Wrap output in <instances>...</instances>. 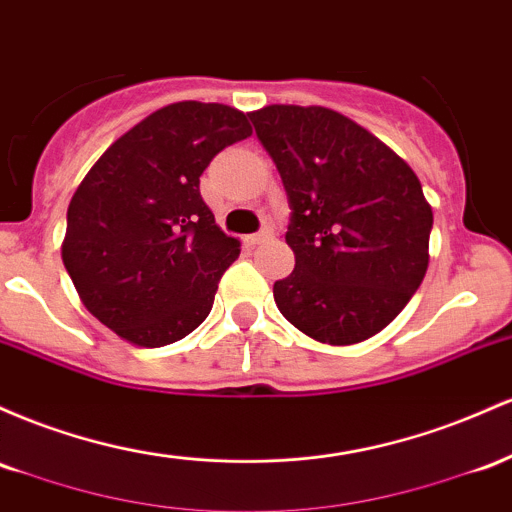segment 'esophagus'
<instances>
[{"label": "esophagus", "mask_w": 512, "mask_h": 512, "mask_svg": "<svg viewBox=\"0 0 512 512\" xmlns=\"http://www.w3.org/2000/svg\"><path fill=\"white\" fill-rule=\"evenodd\" d=\"M273 239V227H263L261 232L251 234V237H246V244L249 246H256V244H263V241H271Z\"/></svg>", "instance_id": "esophagus-1"}]
</instances>
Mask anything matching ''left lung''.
I'll use <instances>...</instances> for the list:
<instances>
[{
    "instance_id": "obj_1",
    "label": "left lung",
    "mask_w": 512,
    "mask_h": 512,
    "mask_svg": "<svg viewBox=\"0 0 512 512\" xmlns=\"http://www.w3.org/2000/svg\"><path fill=\"white\" fill-rule=\"evenodd\" d=\"M283 179L295 271L275 280L280 314L314 341L375 336L428 271L433 210L411 166L358 123L321 106L249 113Z\"/></svg>"
}]
</instances>
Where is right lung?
Here are the masks:
<instances>
[{"mask_svg":"<svg viewBox=\"0 0 512 512\" xmlns=\"http://www.w3.org/2000/svg\"><path fill=\"white\" fill-rule=\"evenodd\" d=\"M249 135L237 108L171 103L118 137L79 183L62 261L84 307L120 338L159 348L210 314L241 244L215 225L200 176Z\"/></svg>","mask_w":512,"mask_h":512,"instance_id":"obj_1","label":"right lung"}]
</instances>
